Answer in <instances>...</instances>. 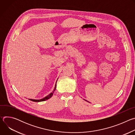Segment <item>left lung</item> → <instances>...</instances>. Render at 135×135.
<instances>
[{
	"instance_id": "1",
	"label": "left lung",
	"mask_w": 135,
	"mask_h": 135,
	"mask_svg": "<svg viewBox=\"0 0 135 135\" xmlns=\"http://www.w3.org/2000/svg\"><path fill=\"white\" fill-rule=\"evenodd\" d=\"M84 100H85V101H86V102H88V101H87V100H86L85 99H84Z\"/></svg>"
}]
</instances>
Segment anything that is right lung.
I'll return each instance as SVG.
<instances>
[{"label": "right lung", "instance_id": "1", "mask_svg": "<svg viewBox=\"0 0 135 135\" xmlns=\"http://www.w3.org/2000/svg\"><path fill=\"white\" fill-rule=\"evenodd\" d=\"M57 82V81H56ZM56 83H55V87H54V90H53L52 92H51V93H50L49 95H47V96H46V97H45L44 98H42V99H29L31 101H32V102H43V101H45L49 99H50V98H51L52 97V95L53 94V93L54 92L55 89H56Z\"/></svg>", "mask_w": 135, "mask_h": 135}]
</instances>
